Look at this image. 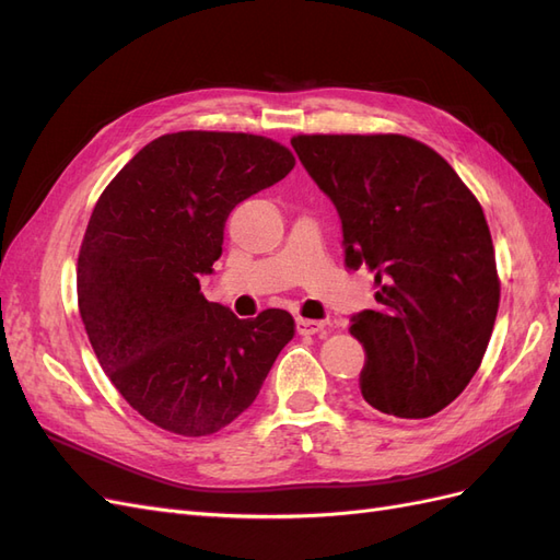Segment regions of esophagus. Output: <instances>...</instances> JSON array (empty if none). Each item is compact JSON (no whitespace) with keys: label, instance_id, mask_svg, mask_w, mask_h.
<instances>
[{"label":"esophagus","instance_id":"1","mask_svg":"<svg viewBox=\"0 0 560 560\" xmlns=\"http://www.w3.org/2000/svg\"><path fill=\"white\" fill-rule=\"evenodd\" d=\"M325 329V322L322 319H306V317H296V331L301 336H311Z\"/></svg>","mask_w":560,"mask_h":560}]
</instances>
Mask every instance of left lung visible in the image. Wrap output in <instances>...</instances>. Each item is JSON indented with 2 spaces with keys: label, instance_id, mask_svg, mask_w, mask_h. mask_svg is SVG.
I'll list each match as a JSON object with an SVG mask.
<instances>
[{
  "label": "left lung",
  "instance_id": "8db88e82",
  "mask_svg": "<svg viewBox=\"0 0 560 560\" xmlns=\"http://www.w3.org/2000/svg\"><path fill=\"white\" fill-rule=\"evenodd\" d=\"M301 165L341 219L348 270L374 276L352 315L360 393L397 418H430L463 393L493 334L500 282L479 200L434 149L404 135H299Z\"/></svg>",
  "mask_w": 560,
  "mask_h": 560
}]
</instances>
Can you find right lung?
<instances>
[{
	"mask_svg": "<svg viewBox=\"0 0 560 560\" xmlns=\"http://www.w3.org/2000/svg\"><path fill=\"white\" fill-rule=\"evenodd\" d=\"M292 167V151L259 135L184 130L140 149L100 196L79 252V313L100 366L154 425L226 428L292 341L287 311L241 319L200 294L231 210Z\"/></svg>",
	"mask_w": 560,
	"mask_h": 560,
	"instance_id": "right-lung-1",
	"label": "right lung"
}]
</instances>
